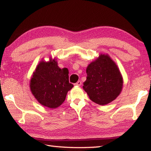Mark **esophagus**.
I'll use <instances>...</instances> for the list:
<instances>
[{
    "mask_svg": "<svg viewBox=\"0 0 151 151\" xmlns=\"http://www.w3.org/2000/svg\"><path fill=\"white\" fill-rule=\"evenodd\" d=\"M74 85H75V86H80L81 85V81L80 80H79V81H78V82L76 83Z\"/></svg>",
    "mask_w": 151,
    "mask_h": 151,
    "instance_id": "esophagus-1",
    "label": "esophagus"
}]
</instances>
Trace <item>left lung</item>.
Listing matches in <instances>:
<instances>
[{
	"label": "left lung",
	"mask_w": 151,
	"mask_h": 151,
	"mask_svg": "<svg viewBox=\"0 0 151 151\" xmlns=\"http://www.w3.org/2000/svg\"><path fill=\"white\" fill-rule=\"evenodd\" d=\"M83 88L89 98L99 105L112 102L121 92L123 80L119 69L108 55H101L89 64Z\"/></svg>",
	"instance_id": "obj_1"
}]
</instances>
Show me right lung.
I'll use <instances>...</instances> for the list:
<instances>
[{"label":"right lung","instance_id":"obj_1","mask_svg":"<svg viewBox=\"0 0 151 151\" xmlns=\"http://www.w3.org/2000/svg\"><path fill=\"white\" fill-rule=\"evenodd\" d=\"M69 71L61 69L55 59L42 61L37 66L30 81L32 93L46 107L55 108L65 101L69 90L73 87L69 82Z\"/></svg>","mask_w":151,"mask_h":151}]
</instances>
